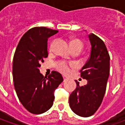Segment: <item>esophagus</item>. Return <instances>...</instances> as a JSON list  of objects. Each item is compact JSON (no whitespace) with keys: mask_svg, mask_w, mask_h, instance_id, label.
Returning a JSON list of instances; mask_svg holds the SVG:
<instances>
[{"mask_svg":"<svg viewBox=\"0 0 125 125\" xmlns=\"http://www.w3.org/2000/svg\"><path fill=\"white\" fill-rule=\"evenodd\" d=\"M63 81L64 82L66 81V80H68V78L65 77V76H63Z\"/></svg>","mask_w":125,"mask_h":125,"instance_id":"1","label":"esophagus"}]
</instances>
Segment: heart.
<instances>
[{
  "label": "heart",
  "mask_w": 125,
  "mask_h": 125,
  "mask_svg": "<svg viewBox=\"0 0 125 125\" xmlns=\"http://www.w3.org/2000/svg\"><path fill=\"white\" fill-rule=\"evenodd\" d=\"M54 43L55 41H53L50 43V45H49V50L50 51L53 49ZM70 45L72 49H74V48H78V49H80V50H82V47H83L82 41H80L78 39H72L70 41ZM73 65V63H67L65 62H57L56 67H57V70L60 72H61L62 73H64V74H68L70 72V68L72 67Z\"/></svg>",
  "instance_id": "b5f03b06"
}]
</instances>
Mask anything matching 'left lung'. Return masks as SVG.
<instances>
[{"label": "left lung", "instance_id": "obj_1", "mask_svg": "<svg viewBox=\"0 0 125 125\" xmlns=\"http://www.w3.org/2000/svg\"><path fill=\"white\" fill-rule=\"evenodd\" d=\"M88 38L91 44L90 55L80 71L88 84L80 86L76 80L77 87L69 98L72 111L83 117L93 115L100 107L110 73V55L104 41L93 33Z\"/></svg>", "mask_w": 125, "mask_h": 125}]
</instances>
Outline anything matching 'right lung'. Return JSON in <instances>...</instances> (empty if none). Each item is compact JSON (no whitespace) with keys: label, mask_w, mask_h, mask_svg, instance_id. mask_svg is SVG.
I'll use <instances>...</instances> for the list:
<instances>
[{"label":"right lung","mask_w":125,"mask_h":125,"mask_svg":"<svg viewBox=\"0 0 125 125\" xmlns=\"http://www.w3.org/2000/svg\"><path fill=\"white\" fill-rule=\"evenodd\" d=\"M57 32L45 27L29 29L21 37L14 55L12 76L15 91L23 106L32 114H42L52 107L54 90L63 80L62 74L56 71L44 77L39 69L48 56V38Z\"/></svg>","instance_id":"add662e5"}]
</instances>
